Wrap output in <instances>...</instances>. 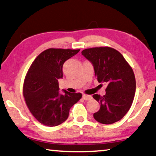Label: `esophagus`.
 I'll return each instance as SVG.
<instances>
[{
    "label": "esophagus",
    "instance_id": "34e87169",
    "mask_svg": "<svg viewBox=\"0 0 156 156\" xmlns=\"http://www.w3.org/2000/svg\"><path fill=\"white\" fill-rule=\"evenodd\" d=\"M83 98L85 99L86 101H88V100H90V99H92V96H90V95H87V94H83Z\"/></svg>",
    "mask_w": 156,
    "mask_h": 156
}]
</instances>
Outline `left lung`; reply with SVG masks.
<instances>
[{"instance_id":"1","label":"left lung","mask_w":156,"mask_h":156,"mask_svg":"<svg viewBox=\"0 0 156 156\" xmlns=\"http://www.w3.org/2000/svg\"><path fill=\"white\" fill-rule=\"evenodd\" d=\"M82 55L91 62L95 76L107 85L104 96L93 98L100 104L94 118L102 124H112L124 117L131 107L136 90L133 70L123 56L115 49L99 47L85 49Z\"/></svg>"}]
</instances>
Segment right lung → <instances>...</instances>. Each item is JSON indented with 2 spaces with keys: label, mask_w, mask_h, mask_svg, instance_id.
I'll list each match as a JSON object with an SVG mask.
<instances>
[{
  "label": "right lung",
  "mask_w": 156,
  "mask_h": 156,
  "mask_svg": "<svg viewBox=\"0 0 156 156\" xmlns=\"http://www.w3.org/2000/svg\"><path fill=\"white\" fill-rule=\"evenodd\" d=\"M80 50L48 49L36 58L25 78L23 94L30 112L39 122L54 127L69 117V110L82 97L81 93L64 90L60 94L58 80L63 77L64 62Z\"/></svg>",
  "instance_id": "add662e5"
}]
</instances>
